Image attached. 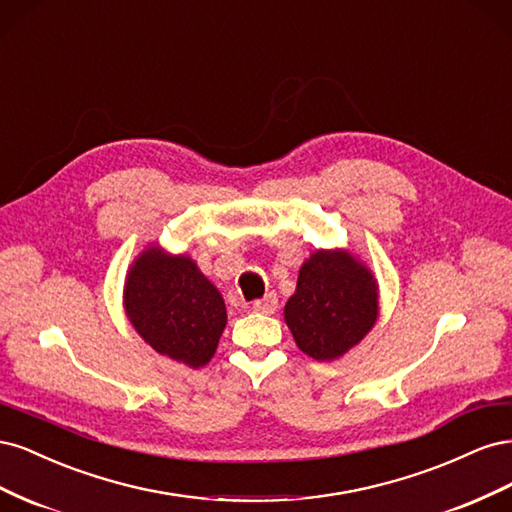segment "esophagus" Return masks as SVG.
<instances>
[{"instance_id":"34e87169","label":"esophagus","mask_w":512,"mask_h":512,"mask_svg":"<svg viewBox=\"0 0 512 512\" xmlns=\"http://www.w3.org/2000/svg\"><path fill=\"white\" fill-rule=\"evenodd\" d=\"M252 307H254V312H258V314H273L275 309H277V297H275V292H269V294H265V297H262V299H256V301L252 303Z\"/></svg>"}]
</instances>
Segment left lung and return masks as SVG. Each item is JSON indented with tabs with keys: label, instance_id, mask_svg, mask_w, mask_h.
Returning <instances> with one entry per match:
<instances>
[{
	"label": "left lung",
	"instance_id": "8db88e82",
	"mask_svg": "<svg viewBox=\"0 0 512 512\" xmlns=\"http://www.w3.org/2000/svg\"><path fill=\"white\" fill-rule=\"evenodd\" d=\"M284 320L299 350L335 361L378 320L376 277L344 250H318L303 262Z\"/></svg>",
	"mask_w": 512,
	"mask_h": 512
}]
</instances>
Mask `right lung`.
<instances>
[{"mask_svg": "<svg viewBox=\"0 0 512 512\" xmlns=\"http://www.w3.org/2000/svg\"><path fill=\"white\" fill-rule=\"evenodd\" d=\"M123 305L136 333L188 367L211 361L226 327V305L196 262L151 245L128 271Z\"/></svg>", "mask_w": 512, "mask_h": 512, "instance_id": "right-lung-1", "label": "right lung"}]
</instances>
